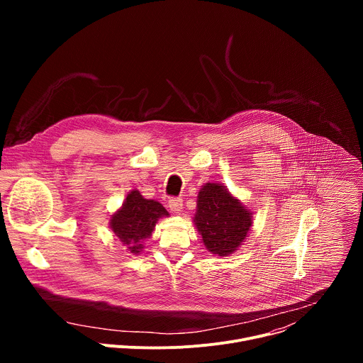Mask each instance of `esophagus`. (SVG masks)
<instances>
[{"label": "esophagus", "instance_id": "esophagus-1", "mask_svg": "<svg viewBox=\"0 0 363 363\" xmlns=\"http://www.w3.org/2000/svg\"><path fill=\"white\" fill-rule=\"evenodd\" d=\"M169 203V210L172 213H181L182 211V199L181 198H171L168 201Z\"/></svg>", "mask_w": 363, "mask_h": 363}]
</instances>
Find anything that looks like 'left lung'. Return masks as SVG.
<instances>
[{
    "mask_svg": "<svg viewBox=\"0 0 363 363\" xmlns=\"http://www.w3.org/2000/svg\"><path fill=\"white\" fill-rule=\"evenodd\" d=\"M195 227L210 252L227 257L245 240L252 213L223 184L206 182L198 192Z\"/></svg>",
    "mask_w": 363,
    "mask_h": 363,
    "instance_id": "1",
    "label": "left lung"
}]
</instances>
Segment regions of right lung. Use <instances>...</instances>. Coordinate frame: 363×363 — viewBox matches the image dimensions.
<instances>
[{
    "label": "right lung",
    "mask_w": 363,
    "mask_h": 363,
    "mask_svg": "<svg viewBox=\"0 0 363 363\" xmlns=\"http://www.w3.org/2000/svg\"><path fill=\"white\" fill-rule=\"evenodd\" d=\"M169 216L162 203L146 199L138 189L128 194L121 208L111 218V228L115 235L132 254H139L143 240L152 235L158 220Z\"/></svg>",
    "instance_id": "add662e5"
}]
</instances>
